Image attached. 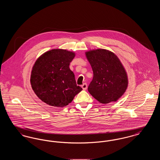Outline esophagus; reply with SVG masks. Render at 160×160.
<instances>
[{
	"label": "esophagus",
	"instance_id": "34e87169",
	"mask_svg": "<svg viewBox=\"0 0 160 160\" xmlns=\"http://www.w3.org/2000/svg\"><path fill=\"white\" fill-rule=\"evenodd\" d=\"M82 88H83V90H86L88 88V85L86 83H83L82 85Z\"/></svg>",
	"mask_w": 160,
	"mask_h": 160
}]
</instances>
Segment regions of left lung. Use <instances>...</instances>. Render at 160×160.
I'll return each mask as SVG.
<instances>
[{
  "instance_id": "8db88e82",
  "label": "left lung",
  "mask_w": 160,
  "mask_h": 160,
  "mask_svg": "<svg viewBox=\"0 0 160 160\" xmlns=\"http://www.w3.org/2000/svg\"><path fill=\"white\" fill-rule=\"evenodd\" d=\"M85 54L93 73L89 92L102 104L118 101L128 85L127 72L119 59L114 53L102 48Z\"/></svg>"
}]
</instances>
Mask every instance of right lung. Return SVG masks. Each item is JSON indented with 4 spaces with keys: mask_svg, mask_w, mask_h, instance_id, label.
Returning <instances> with one entry per match:
<instances>
[{
    "mask_svg": "<svg viewBox=\"0 0 160 160\" xmlns=\"http://www.w3.org/2000/svg\"><path fill=\"white\" fill-rule=\"evenodd\" d=\"M75 56L74 52L67 50L53 49L42 54L35 62L31 72V86L47 104L66 106L82 91L69 67Z\"/></svg>",
    "mask_w": 160,
    "mask_h": 160,
    "instance_id": "obj_1",
    "label": "right lung"
}]
</instances>
